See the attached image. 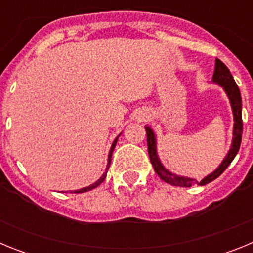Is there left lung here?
<instances>
[{
    "instance_id": "8db88e82",
    "label": "left lung",
    "mask_w": 253,
    "mask_h": 253,
    "mask_svg": "<svg viewBox=\"0 0 253 253\" xmlns=\"http://www.w3.org/2000/svg\"><path fill=\"white\" fill-rule=\"evenodd\" d=\"M213 82L214 84H219V86L223 87V90L227 93L228 99L231 101L232 111H233V140H232V146L228 154L225 156V158L223 160V162L219 165L218 169L214 172H211L210 175H208L207 177L203 178L200 182L196 181L195 178L190 177H184V176H177L175 173L169 172V169H166L163 167V165L161 163L160 158H158L157 154V147H156V135H154L153 130H152L149 126H146L147 131V144H148V153H149V160L151 163L153 165V169L156 171L158 176L162 178L165 182L169 185H173V186H181V187H190L191 185L198 184V185H207L209 182H211L213 180H215L216 177L222 175L223 172L225 171L229 165H231L232 161L234 160L236 154L240 151L241 140H242V130H243V123H242V99H241V92L240 88L237 86V84L234 82L233 76L231 75L229 69L227 68L222 60L215 59V69H214L213 75Z\"/></svg>"
}]
</instances>
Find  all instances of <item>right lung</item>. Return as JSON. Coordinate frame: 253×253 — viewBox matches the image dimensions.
<instances>
[{
    "mask_svg": "<svg viewBox=\"0 0 253 253\" xmlns=\"http://www.w3.org/2000/svg\"><path fill=\"white\" fill-rule=\"evenodd\" d=\"M118 138L119 137H116V139L114 140L113 144H111V148H110V152H109V157H107V167H106V172H105L104 175L101 176V177L99 178V180L96 181V182H93L92 185H90V186H87V187H84V189H80V190H75V193L78 194V193H86V191H90V190L95 189V187L99 186L100 184H101L102 181L105 180V177H106V173H107V169H109V167H110V162H111V156H113V152H114V148H115L116 146V142H118ZM72 193V191H71Z\"/></svg>",
    "mask_w": 253,
    "mask_h": 253,
    "instance_id": "add662e5",
    "label": "right lung"
}]
</instances>
